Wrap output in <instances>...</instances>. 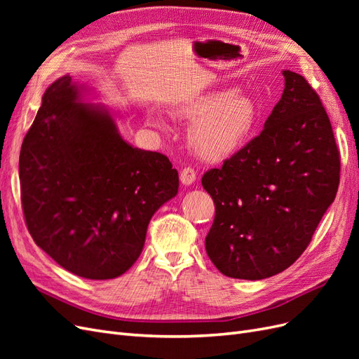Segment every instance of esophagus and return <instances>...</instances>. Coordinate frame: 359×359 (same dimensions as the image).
Masks as SVG:
<instances>
[{"label": "esophagus", "mask_w": 359, "mask_h": 359, "mask_svg": "<svg viewBox=\"0 0 359 359\" xmlns=\"http://www.w3.org/2000/svg\"><path fill=\"white\" fill-rule=\"evenodd\" d=\"M180 180L184 186H191L196 181V172H194L193 168H184L180 173Z\"/></svg>", "instance_id": "1"}]
</instances>
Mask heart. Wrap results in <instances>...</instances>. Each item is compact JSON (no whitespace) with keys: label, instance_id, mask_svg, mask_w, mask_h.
<instances>
[{"label":"heart","instance_id":"b5f03b06","mask_svg":"<svg viewBox=\"0 0 359 359\" xmlns=\"http://www.w3.org/2000/svg\"><path fill=\"white\" fill-rule=\"evenodd\" d=\"M175 115L191 124L189 140L194 153L206 161H222L238 153L253 133L256 104L241 91H212L175 107ZM148 121L166 130L157 114Z\"/></svg>","mask_w":359,"mask_h":359}]
</instances>
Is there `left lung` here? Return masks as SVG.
Segmentation results:
<instances>
[{"instance_id": "left-lung-1", "label": "left lung", "mask_w": 359, "mask_h": 359, "mask_svg": "<svg viewBox=\"0 0 359 359\" xmlns=\"http://www.w3.org/2000/svg\"><path fill=\"white\" fill-rule=\"evenodd\" d=\"M283 76L260 135L202 177L215 203L206 253L232 278L262 280L289 268L339 189L340 153L327 111L301 74Z\"/></svg>"}]
</instances>
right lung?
I'll return each instance as SVG.
<instances>
[{"label":"right lung","mask_w":359,"mask_h":359,"mask_svg":"<svg viewBox=\"0 0 359 359\" xmlns=\"http://www.w3.org/2000/svg\"><path fill=\"white\" fill-rule=\"evenodd\" d=\"M69 74L43 94L19 156L20 199L34 243L70 273L107 280L142 253L151 217L178 193L166 156L135 148Z\"/></svg>","instance_id":"obj_1"}]
</instances>
